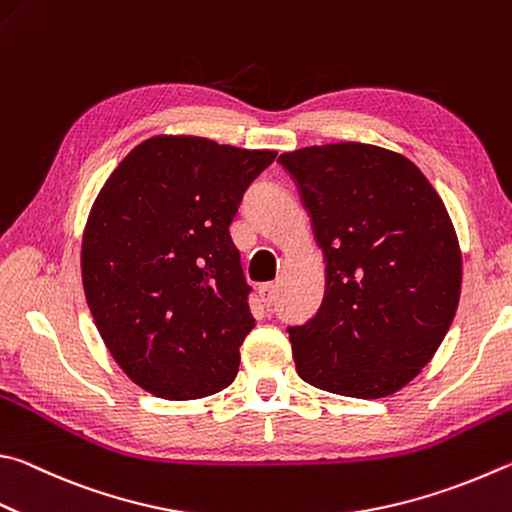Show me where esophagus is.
<instances>
[{"mask_svg": "<svg viewBox=\"0 0 512 512\" xmlns=\"http://www.w3.org/2000/svg\"><path fill=\"white\" fill-rule=\"evenodd\" d=\"M275 295H277V284L268 282V284H262V286H259V300L264 302V306H273V302H275Z\"/></svg>", "mask_w": 512, "mask_h": 512, "instance_id": "esophagus-1", "label": "esophagus"}]
</instances>
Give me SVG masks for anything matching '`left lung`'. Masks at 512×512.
<instances>
[{
    "mask_svg": "<svg viewBox=\"0 0 512 512\" xmlns=\"http://www.w3.org/2000/svg\"><path fill=\"white\" fill-rule=\"evenodd\" d=\"M280 161L327 262L315 318L288 327L297 376L324 392L385 398L434 358L461 295V248L439 192L403 154L313 145Z\"/></svg>",
    "mask_w": 512,
    "mask_h": 512,
    "instance_id": "obj_1",
    "label": "left lung"
}]
</instances>
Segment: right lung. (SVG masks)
<instances>
[{"mask_svg": "<svg viewBox=\"0 0 512 512\" xmlns=\"http://www.w3.org/2000/svg\"><path fill=\"white\" fill-rule=\"evenodd\" d=\"M275 156L159 134L98 192L82 232V286L102 342L145 392L194 401L235 380L255 318L228 228Z\"/></svg>", "mask_w": 512, "mask_h": 512, "instance_id": "1", "label": "right lung"}]
</instances>
